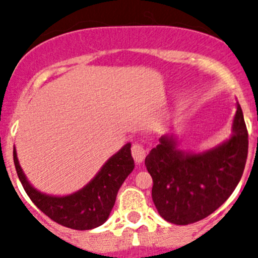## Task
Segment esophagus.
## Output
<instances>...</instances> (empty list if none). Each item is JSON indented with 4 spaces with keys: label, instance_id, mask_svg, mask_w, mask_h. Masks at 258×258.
Segmentation results:
<instances>
[{
    "label": "esophagus",
    "instance_id": "1",
    "mask_svg": "<svg viewBox=\"0 0 258 258\" xmlns=\"http://www.w3.org/2000/svg\"><path fill=\"white\" fill-rule=\"evenodd\" d=\"M132 155H133V158H134L135 163L140 164L144 161L145 156H147V151H145V149L143 145L134 144L132 148Z\"/></svg>",
    "mask_w": 258,
    "mask_h": 258
}]
</instances>
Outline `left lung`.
<instances>
[{"label":"left lung","mask_w":258,"mask_h":258,"mask_svg":"<svg viewBox=\"0 0 258 258\" xmlns=\"http://www.w3.org/2000/svg\"><path fill=\"white\" fill-rule=\"evenodd\" d=\"M232 134L217 147L201 151L177 148L174 134L163 135L145 158L153 177L154 205L166 221L188 225L205 219L230 198L240 182L248 151L243 113L236 103Z\"/></svg>","instance_id":"left-lung-1"}]
</instances>
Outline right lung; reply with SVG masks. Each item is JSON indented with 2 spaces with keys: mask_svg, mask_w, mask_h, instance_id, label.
I'll use <instances>...</instances> for the list:
<instances>
[{
  "mask_svg": "<svg viewBox=\"0 0 258 258\" xmlns=\"http://www.w3.org/2000/svg\"><path fill=\"white\" fill-rule=\"evenodd\" d=\"M130 147L132 144L128 143L110 156L86 186L63 196L41 192L32 186L21 168L15 147L13 161L23 188L32 203L44 215L62 226L73 230H92L107 221L119 188L134 169Z\"/></svg>",
  "mask_w": 258,
  "mask_h": 258,
  "instance_id": "add662e5",
  "label": "right lung"
}]
</instances>
